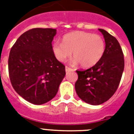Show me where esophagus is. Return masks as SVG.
<instances>
[{"mask_svg": "<svg viewBox=\"0 0 134 134\" xmlns=\"http://www.w3.org/2000/svg\"><path fill=\"white\" fill-rule=\"evenodd\" d=\"M72 70V69L71 68H70V67H67V66H66L65 67V71H66V72H67V71H71Z\"/></svg>", "mask_w": 134, "mask_h": 134, "instance_id": "esophagus-1", "label": "esophagus"}]
</instances>
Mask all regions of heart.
Listing matches in <instances>:
<instances>
[{"instance_id": "heart-1", "label": "heart", "mask_w": 134, "mask_h": 134, "mask_svg": "<svg viewBox=\"0 0 134 134\" xmlns=\"http://www.w3.org/2000/svg\"><path fill=\"white\" fill-rule=\"evenodd\" d=\"M52 50L60 62L67 60L72 52L74 63H79L83 68H89L102 59L105 51V43L100 35L75 31L65 34L62 43H54Z\"/></svg>"}]
</instances>
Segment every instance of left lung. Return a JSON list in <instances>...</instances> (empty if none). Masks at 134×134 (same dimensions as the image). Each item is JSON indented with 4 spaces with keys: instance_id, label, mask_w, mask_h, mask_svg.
<instances>
[{
    "instance_id": "1",
    "label": "left lung",
    "mask_w": 134,
    "mask_h": 134,
    "mask_svg": "<svg viewBox=\"0 0 134 134\" xmlns=\"http://www.w3.org/2000/svg\"><path fill=\"white\" fill-rule=\"evenodd\" d=\"M105 41V51L98 63L86 70H76L75 90L82 100L98 105L114 95L124 68V54L118 41L104 29H99Z\"/></svg>"
}]
</instances>
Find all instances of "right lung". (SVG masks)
I'll list each match as a JSON object with an SVG mask.
<instances>
[{"instance_id": "add662e5", "label": "right lung", "mask_w": 134, "mask_h": 134, "mask_svg": "<svg viewBox=\"0 0 134 134\" xmlns=\"http://www.w3.org/2000/svg\"><path fill=\"white\" fill-rule=\"evenodd\" d=\"M55 34V29H31L22 34L10 50V82L15 91L31 103L41 105L53 98L65 76V66L52 50Z\"/></svg>"}]
</instances>
